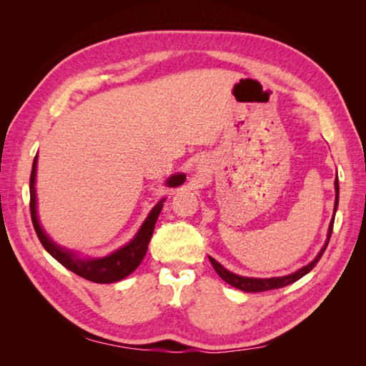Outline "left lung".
I'll use <instances>...</instances> for the list:
<instances>
[{
    "label": "left lung",
    "instance_id": "obj_1",
    "mask_svg": "<svg viewBox=\"0 0 366 366\" xmlns=\"http://www.w3.org/2000/svg\"><path fill=\"white\" fill-rule=\"evenodd\" d=\"M335 192H336V202H335V212L333 217L330 219V224H328V230H327V238L324 246L320 247V250L317 252L316 257L313 258V261H310L304 267H301L299 270H296L292 274H287V276H280V278H269V280H254V278H242V276L234 274L227 272L223 265L218 264L214 258H210V262H212L215 272L218 273V276L224 282H227L229 285L235 287V289L241 290V292H246V293H261V292H270V290H278L282 289V287L290 285L293 282H296L297 280H301L302 276H305L307 273L312 272L316 264L322 258V254L328 246L330 238H331V232H333V224H335V217H336V210L339 206V179H337V174H336V179H335Z\"/></svg>",
    "mask_w": 366,
    "mask_h": 366
}]
</instances>
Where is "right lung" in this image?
<instances>
[{"label":"right lung","mask_w":366,"mask_h":366,"mask_svg":"<svg viewBox=\"0 0 366 366\" xmlns=\"http://www.w3.org/2000/svg\"><path fill=\"white\" fill-rule=\"evenodd\" d=\"M36 169H38V154L35 157V162H33L31 174H30V212H31L33 227H35V232L41 241L42 247L46 249L59 264H62L65 269H69L77 276H81V278L96 284H113V282L122 281L124 278H127L128 274L134 272L143 261V258H145L148 244L152 238V232H154V227H156L157 218L162 212L164 200H160L156 206H154L149 217L147 218L142 229L139 230L137 237L131 241V244L102 259H79L76 258L71 252L64 250L62 247L54 244V242L47 237L46 232H44L39 223L38 202H36ZM184 180H186L184 174H175L169 177L168 182H166V186L177 187L182 183H184Z\"/></svg>","instance_id":"right-lung-1"}]
</instances>
